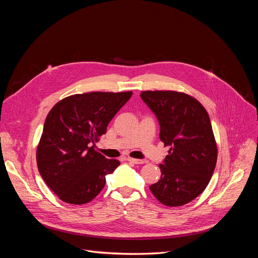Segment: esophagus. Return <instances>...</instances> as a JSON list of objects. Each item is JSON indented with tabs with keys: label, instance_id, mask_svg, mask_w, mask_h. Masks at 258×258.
<instances>
[{
	"label": "esophagus",
	"instance_id": "esophagus-1",
	"mask_svg": "<svg viewBox=\"0 0 258 258\" xmlns=\"http://www.w3.org/2000/svg\"><path fill=\"white\" fill-rule=\"evenodd\" d=\"M127 161L132 162V163H136V165H141V163H144V160H141V159H136V158H130V157H128V158H127Z\"/></svg>",
	"mask_w": 258,
	"mask_h": 258
}]
</instances>
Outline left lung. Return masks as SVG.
<instances>
[{"mask_svg": "<svg viewBox=\"0 0 258 258\" xmlns=\"http://www.w3.org/2000/svg\"><path fill=\"white\" fill-rule=\"evenodd\" d=\"M157 117L159 138L169 155L159 165L160 179L150 186L162 205L188 204L206 189L214 172L217 147L208 112L195 98L177 91H142Z\"/></svg>", "mask_w": 258, "mask_h": 258, "instance_id": "left-lung-1", "label": "left lung"}]
</instances>
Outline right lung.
<instances>
[{
	"label": "right lung",
	"mask_w": 258,
	"mask_h": 258,
	"mask_svg": "<svg viewBox=\"0 0 258 258\" xmlns=\"http://www.w3.org/2000/svg\"><path fill=\"white\" fill-rule=\"evenodd\" d=\"M132 92H87L62 99L48 113L37 145L38 172L59 199L85 205L98 196L105 175L119 166L95 150L107 124Z\"/></svg>",
	"instance_id": "add662e5"
}]
</instances>
